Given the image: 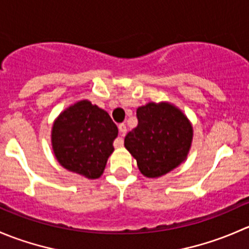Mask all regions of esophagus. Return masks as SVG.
Listing matches in <instances>:
<instances>
[{
    "label": "esophagus",
    "mask_w": 249,
    "mask_h": 249,
    "mask_svg": "<svg viewBox=\"0 0 249 249\" xmlns=\"http://www.w3.org/2000/svg\"><path fill=\"white\" fill-rule=\"evenodd\" d=\"M118 129H119L120 139L117 140V142H115V145H117V147H120V145H123V137H124L125 134H126V125H125L124 123H122V124L118 125Z\"/></svg>",
    "instance_id": "34e87169"
}]
</instances>
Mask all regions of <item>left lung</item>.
<instances>
[{
  "mask_svg": "<svg viewBox=\"0 0 249 249\" xmlns=\"http://www.w3.org/2000/svg\"><path fill=\"white\" fill-rule=\"evenodd\" d=\"M136 115L139 124L125 136L124 144L143 176L160 177L184 161L193 127L179 109L166 102H150L139 107Z\"/></svg>",
  "mask_w": 249,
  "mask_h": 249,
  "instance_id": "obj_1",
  "label": "left lung"
}]
</instances>
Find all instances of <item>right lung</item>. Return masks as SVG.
I'll list each match as a JSON object with an SVG mask.
<instances>
[{
    "instance_id": "obj_1",
    "label": "right lung",
    "mask_w": 249,
    "mask_h": 249,
    "mask_svg": "<svg viewBox=\"0 0 249 249\" xmlns=\"http://www.w3.org/2000/svg\"><path fill=\"white\" fill-rule=\"evenodd\" d=\"M117 136L118 127L108 113L83 100L55 120L53 150L65 169L95 179L104 173Z\"/></svg>"
}]
</instances>
